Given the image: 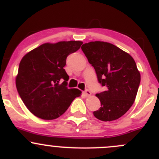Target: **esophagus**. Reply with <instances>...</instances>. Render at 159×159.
<instances>
[{"mask_svg": "<svg viewBox=\"0 0 159 159\" xmlns=\"http://www.w3.org/2000/svg\"><path fill=\"white\" fill-rule=\"evenodd\" d=\"M84 93L86 96H90V95H92V93H91V92L89 90V89H86V90L84 92Z\"/></svg>", "mask_w": 159, "mask_h": 159, "instance_id": "obj_1", "label": "esophagus"}]
</instances>
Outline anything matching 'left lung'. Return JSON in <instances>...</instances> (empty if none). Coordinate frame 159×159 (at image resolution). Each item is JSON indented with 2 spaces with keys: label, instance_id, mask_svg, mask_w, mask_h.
Returning a JSON list of instances; mask_svg holds the SVG:
<instances>
[{
  "label": "left lung",
  "instance_id": "left-lung-1",
  "mask_svg": "<svg viewBox=\"0 0 159 159\" xmlns=\"http://www.w3.org/2000/svg\"><path fill=\"white\" fill-rule=\"evenodd\" d=\"M83 53L92 64L98 81L106 90L97 93L101 107L93 114L102 121H112L126 113L133 105L141 82L136 63L129 53L106 42L83 44Z\"/></svg>",
  "mask_w": 159,
  "mask_h": 159
}]
</instances>
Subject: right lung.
I'll return each mask as SVG.
<instances>
[{
  "instance_id": "obj_1",
  "label": "right lung",
  "mask_w": 159,
  "mask_h": 159,
  "mask_svg": "<svg viewBox=\"0 0 159 159\" xmlns=\"http://www.w3.org/2000/svg\"><path fill=\"white\" fill-rule=\"evenodd\" d=\"M81 41L44 43L21 59L15 79L21 100L29 111L43 120H54L66 112L81 95L78 89L67 87L69 76L66 59L79 50Z\"/></svg>"
}]
</instances>
